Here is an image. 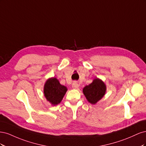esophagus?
I'll return each mask as SVG.
<instances>
[{
    "label": "esophagus",
    "instance_id": "esophagus-1",
    "mask_svg": "<svg viewBox=\"0 0 146 146\" xmlns=\"http://www.w3.org/2000/svg\"><path fill=\"white\" fill-rule=\"evenodd\" d=\"M78 86H79V85H78V84L77 82H73L72 85V87L74 88V89H77Z\"/></svg>",
    "mask_w": 146,
    "mask_h": 146
}]
</instances>
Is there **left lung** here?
Here are the masks:
<instances>
[{
	"mask_svg": "<svg viewBox=\"0 0 146 146\" xmlns=\"http://www.w3.org/2000/svg\"><path fill=\"white\" fill-rule=\"evenodd\" d=\"M106 90L107 88L104 82L97 78L89 85L84 87L83 92L90 103L96 104L104 96Z\"/></svg>",
	"mask_w": 146,
	"mask_h": 146,
	"instance_id": "obj_1",
	"label": "left lung"
}]
</instances>
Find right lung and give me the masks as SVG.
Listing matches in <instances>:
<instances>
[{
    "label": "right lung",
    "mask_w": 146,
    "mask_h": 146,
    "mask_svg": "<svg viewBox=\"0 0 146 146\" xmlns=\"http://www.w3.org/2000/svg\"><path fill=\"white\" fill-rule=\"evenodd\" d=\"M68 89L61 85L58 79L50 78L46 82L44 86V94L47 100L53 105H58L62 100Z\"/></svg>",
    "instance_id": "obj_1"
}]
</instances>
